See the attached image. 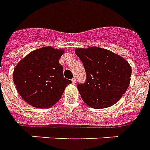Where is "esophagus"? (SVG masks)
<instances>
[{
    "mask_svg": "<svg viewBox=\"0 0 150 150\" xmlns=\"http://www.w3.org/2000/svg\"><path fill=\"white\" fill-rule=\"evenodd\" d=\"M72 82H73V84L77 83V78H76V77H73V79H72Z\"/></svg>",
    "mask_w": 150,
    "mask_h": 150,
    "instance_id": "1",
    "label": "esophagus"
}]
</instances>
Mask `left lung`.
Returning a JSON list of instances; mask_svg holds the SVG:
<instances>
[{"label":"left lung","instance_id":"1","mask_svg":"<svg viewBox=\"0 0 150 150\" xmlns=\"http://www.w3.org/2000/svg\"><path fill=\"white\" fill-rule=\"evenodd\" d=\"M75 53L86 73L83 84H78L82 100L92 108H107L116 103L130 83L129 64L111 51L96 47L77 48Z\"/></svg>","mask_w":150,"mask_h":150}]
</instances>
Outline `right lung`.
Segmentation results:
<instances>
[{
    "instance_id": "obj_1",
    "label": "right lung",
    "mask_w": 150,
    "mask_h": 150,
    "mask_svg": "<svg viewBox=\"0 0 150 150\" xmlns=\"http://www.w3.org/2000/svg\"><path fill=\"white\" fill-rule=\"evenodd\" d=\"M64 52L45 47L31 52L17 64L13 82L27 103L37 108H49L72 83L64 78L63 66L59 63Z\"/></svg>"
}]
</instances>
